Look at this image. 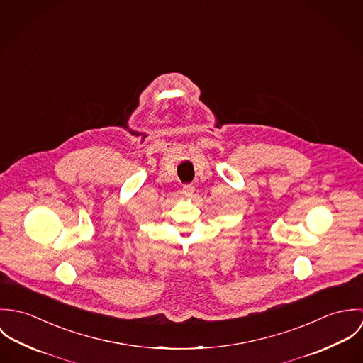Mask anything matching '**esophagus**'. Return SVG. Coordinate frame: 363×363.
I'll list each match as a JSON object with an SVG mask.
<instances>
[{
  "label": "esophagus",
  "mask_w": 363,
  "mask_h": 363,
  "mask_svg": "<svg viewBox=\"0 0 363 363\" xmlns=\"http://www.w3.org/2000/svg\"><path fill=\"white\" fill-rule=\"evenodd\" d=\"M183 193H184V196L191 197L193 193H194V186H193V184H186V186L183 187Z\"/></svg>",
  "instance_id": "34e87169"
}]
</instances>
